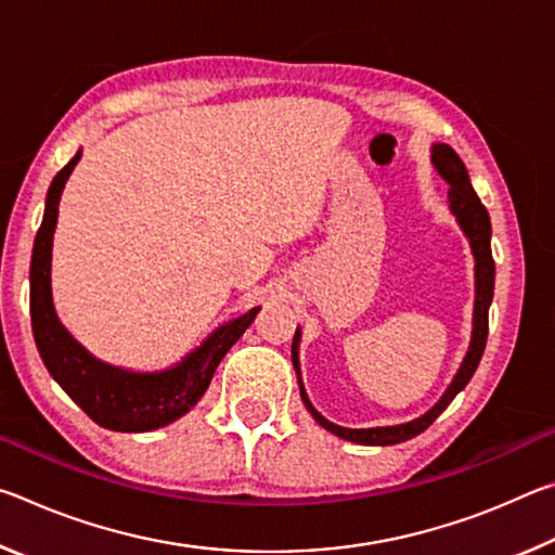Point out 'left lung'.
<instances>
[{"mask_svg":"<svg viewBox=\"0 0 555 555\" xmlns=\"http://www.w3.org/2000/svg\"><path fill=\"white\" fill-rule=\"evenodd\" d=\"M430 162H434L436 171L446 178L450 183L448 191V203H450V212L455 215V220L460 228H463L465 237L469 240V249L475 255V311H473V340H469V350L465 354L463 364H460L457 374L450 382V387L446 389L443 397L436 403L434 409L426 411L424 416L409 421V424H399V426H379V428H343L335 426L321 416L313 409L311 399L304 389V379H300V367H298V343H300V331L296 327L294 335V345H291V360H294V367L298 374V387H300V399H304L306 409L311 411V416L321 424L325 430L340 436L345 440H352V443L360 446H397L403 443V440L416 438L418 434L434 424V421L448 409V403L453 401L460 391L467 387V382L473 379V374L477 370V364L482 360L485 345H487V331H490V304L494 296V259H492V247H490V237H492V224H490V215H487V208L482 201L477 198V193L469 185V176L465 164L460 162V156L450 149L448 144H434L430 149Z\"/></svg>","mask_w":555,"mask_h":555,"instance_id":"1","label":"left lung"}]
</instances>
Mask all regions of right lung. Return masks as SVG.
<instances>
[{
    "mask_svg": "<svg viewBox=\"0 0 555 555\" xmlns=\"http://www.w3.org/2000/svg\"><path fill=\"white\" fill-rule=\"evenodd\" d=\"M75 154L46 195V210L36 232L31 255V327L41 360L63 391L95 421L98 426L121 434H144L173 424L201 401L215 370L242 333L255 323L259 308L220 325L198 350L164 372H127L92 357L61 325L51 296V249L63 185L80 162Z\"/></svg>",
    "mask_w": 555,
    "mask_h": 555,
    "instance_id": "1",
    "label": "right lung"
}]
</instances>
